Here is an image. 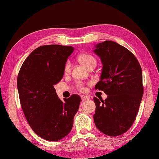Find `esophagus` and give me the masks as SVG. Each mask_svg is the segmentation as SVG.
Wrapping results in <instances>:
<instances>
[{"instance_id": "1", "label": "esophagus", "mask_w": 159, "mask_h": 159, "mask_svg": "<svg viewBox=\"0 0 159 159\" xmlns=\"http://www.w3.org/2000/svg\"><path fill=\"white\" fill-rule=\"evenodd\" d=\"M89 99V97L88 96H85V95H83L81 96V100H88Z\"/></svg>"}]
</instances>
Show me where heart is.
<instances>
[{"label":"heart","mask_w":159,"mask_h":159,"mask_svg":"<svg viewBox=\"0 0 159 159\" xmlns=\"http://www.w3.org/2000/svg\"><path fill=\"white\" fill-rule=\"evenodd\" d=\"M78 59H79V61L84 66H85L88 69L90 68V67L96 66L97 61H96V58L93 55H90V54H88V53L80 54V55H79ZM70 70H71V63L70 61H67L63 67L64 74H68L70 72ZM76 87L78 90L81 92H85L87 89L86 85L81 81H78L76 83Z\"/></svg>","instance_id":"obj_1"}]
</instances>
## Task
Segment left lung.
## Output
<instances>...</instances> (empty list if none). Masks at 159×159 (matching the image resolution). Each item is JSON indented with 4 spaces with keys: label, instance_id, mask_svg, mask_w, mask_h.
<instances>
[{
    "label": "left lung",
    "instance_id": "8db88e82",
    "mask_svg": "<svg viewBox=\"0 0 159 159\" xmlns=\"http://www.w3.org/2000/svg\"><path fill=\"white\" fill-rule=\"evenodd\" d=\"M102 63L100 80L95 89L107 99L93 98V120L98 129L109 136L121 135L134 123L143 94L142 70L129 50L113 41H104L93 50Z\"/></svg>",
    "mask_w": 159,
    "mask_h": 159
}]
</instances>
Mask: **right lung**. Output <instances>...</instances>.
I'll return each instance as SVG.
<instances>
[{"label": "right lung", "instance_id": "add662e5", "mask_svg": "<svg viewBox=\"0 0 159 159\" xmlns=\"http://www.w3.org/2000/svg\"><path fill=\"white\" fill-rule=\"evenodd\" d=\"M74 48L61 45L39 46L20 67L18 79L23 113L32 130L42 139L56 141L67 136L73 126L80 97L72 94L64 101L54 85L62 79L63 67Z\"/></svg>", "mask_w": 159, "mask_h": 159}]
</instances>
